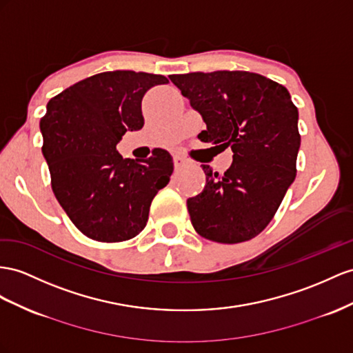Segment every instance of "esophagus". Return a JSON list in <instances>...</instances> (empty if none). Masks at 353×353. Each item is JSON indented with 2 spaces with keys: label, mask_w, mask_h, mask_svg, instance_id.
Segmentation results:
<instances>
[{
  "label": "esophagus",
  "mask_w": 353,
  "mask_h": 353,
  "mask_svg": "<svg viewBox=\"0 0 353 353\" xmlns=\"http://www.w3.org/2000/svg\"><path fill=\"white\" fill-rule=\"evenodd\" d=\"M173 162H174V167H176V168H182V167H185V164H186V159H185L183 157L176 155V157L173 158Z\"/></svg>",
  "instance_id": "34e87169"
}]
</instances>
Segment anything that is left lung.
Returning a JSON list of instances; mask_svg holds the SVG:
<instances>
[{
	"instance_id": "left-lung-1",
	"label": "left lung",
	"mask_w": 353,
	"mask_h": 353,
	"mask_svg": "<svg viewBox=\"0 0 353 353\" xmlns=\"http://www.w3.org/2000/svg\"><path fill=\"white\" fill-rule=\"evenodd\" d=\"M170 80L203 116L207 130L198 139L234 153L223 174L201 165L205 186L186 201L195 231L225 245L256 237L296 174L301 137L291 95L249 71L173 74Z\"/></svg>"
}]
</instances>
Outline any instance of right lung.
I'll return each instance as SVG.
<instances>
[{
	"label": "right lung",
	"mask_w": 353,
	"mask_h": 353,
	"mask_svg": "<svg viewBox=\"0 0 353 353\" xmlns=\"http://www.w3.org/2000/svg\"><path fill=\"white\" fill-rule=\"evenodd\" d=\"M165 83L159 74L105 71L48 103L40 130L53 194L86 237L103 243L135 237L146 227L153 196L170 182L174 165L167 150L153 149L141 161L116 150L126 131L143 128L144 94Z\"/></svg>",
	"instance_id": "1"
}]
</instances>
